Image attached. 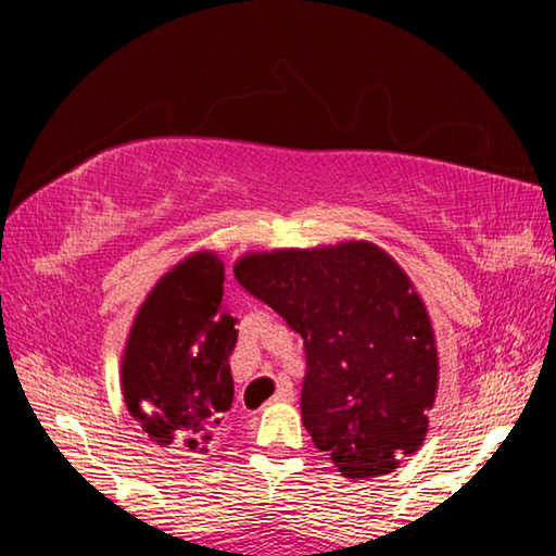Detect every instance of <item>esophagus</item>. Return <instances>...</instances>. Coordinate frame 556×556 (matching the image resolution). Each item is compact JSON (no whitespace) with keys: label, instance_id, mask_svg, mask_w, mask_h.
Returning a JSON list of instances; mask_svg holds the SVG:
<instances>
[{"label":"esophagus","instance_id":"34e87169","mask_svg":"<svg viewBox=\"0 0 556 556\" xmlns=\"http://www.w3.org/2000/svg\"><path fill=\"white\" fill-rule=\"evenodd\" d=\"M291 400H294V388H291L289 380H281L275 394V402H291Z\"/></svg>","mask_w":556,"mask_h":556}]
</instances>
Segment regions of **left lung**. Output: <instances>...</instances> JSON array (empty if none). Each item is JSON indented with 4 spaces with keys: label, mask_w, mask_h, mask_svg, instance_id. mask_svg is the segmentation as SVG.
I'll return each mask as SVG.
<instances>
[{
    "label": "left lung",
    "mask_w": 556,
    "mask_h": 556,
    "mask_svg": "<svg viewBox=\"0 0 556 556\" xmlns=\"http://www.w3.org/2000/svg\"><path fill=\"white\" fill-rule=\"evenodd\" d=\"M235 277L304 338L301 417L345 478H378L419 451L439 390L425 301L368 240L248 252Z\"/></svg>",
    "instance_id": "obj_1"
}]
</instances>
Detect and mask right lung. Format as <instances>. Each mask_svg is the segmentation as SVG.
Masks as SVG:
<instances>
[{"instance_id":"right-lung-1","label":"right lung","mask_w":556,"mask_h":556,"mask_svg":"<svg viewBox=\"0 0 556 556\" xmlns=\"http://www.w3.org/2000/svg\"><path fill=\"white\" fill-rule=\"evenodd\" d=\"M225 265L211 250L159 277L127 333L122 397L159 448L199 458L215 446L232 407L230 353L238 318L223 306Z\"/></svg>"}]
</instances>
